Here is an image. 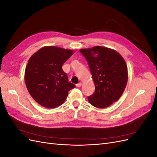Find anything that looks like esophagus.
<instances>
[{"instance_id":"esophagus-1","label":"esophagus","mask_w":157,"mask_h":157,"mask_svg":"<svg viewBox=\"0 0 157 157\" xmlns=\"http://www.w3.org/2000/svg\"><path fill=\"white\" fill-rule=\"evenodd\" d=\"M76 86H77V87H80V86H82V82H79V83L77 84V85H76Z\"/></svg>"}]
</instances>
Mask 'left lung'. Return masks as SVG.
<instances>
[{"instance_id":"left-lung-1","label":"left lung","mask_w":157,"mask_h":157,"mask_svg":"<svg viewBox=\"0 0 157 157\" xmlns=\"http://www.w3.org/2000/svg\"><path fill=\"white\" fill-rule=\"evenodd\" d=\"M88 61L95 84L89 103L104 109L117 101L124 92L128 81V68L124 58L117 51L103 46L80 49Z\"/></svg>"}]
</instances>
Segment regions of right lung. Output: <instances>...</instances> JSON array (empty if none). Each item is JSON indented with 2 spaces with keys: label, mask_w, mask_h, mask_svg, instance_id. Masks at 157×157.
<instances>
[{
  "label": "right lung",
  "mask_w": 157,
  "mask_h": 157,
  "mask_svg": "<svg viewBox=\"0 0 157 157\" xmlns=\"http://www.w3.org/2000/svg\"><path fill=\"white\" fill-rule=\"evenodd\" d=\"M73 51L56 46H44L31 56L25 71L28 92L40 105L55 108L65 101L75 85L68 81L62 65Z\"/></svg>",
  "instance_id": "obj_1"
}]
</instances>
